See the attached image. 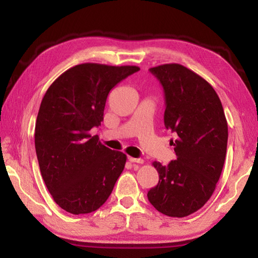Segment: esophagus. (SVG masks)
Instances as JSON below:
<instances>
[{
  "mask_svg": "<svg viewBox=\"0 0 258 258\" xmlns=\"http://www.w3.org/2000/svg\"><path fill=\"white\" fill-rule=\"evenodd\" d=\"M130 163H137V164H143L142 158H133V157H128Z\"/></svg>",
  "mask_w": 258,
  "mask_h": 258,
  "instance_id": "esophagus-1",
  "label": "esophagus"
}]
</instances>
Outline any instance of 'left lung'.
Here are the masks:
<instances>
[{
  "instance_id": "8db88e82",
  "label": "left lung",
  "mask_w": 258,
  "mask_h": 258,
  "mask_svg": "<svg viewBox=\"0 0 258 258\" xmlns=\"http://www.w3.org/2000/svg\"><path fill=\"white\" fill-rule=\"evenodd\" d=\"M165 93V127L177 135L171 141L176 159L154 161L158 184L148 192L157 211L171 217L197 212L212 197L223 169L228 121L215 90L198 74L178 63L149 69Z\"/></svg>"
}]
</instances>
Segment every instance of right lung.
Segmentation results:
<instances>
[{"label": "right lung", "mask_w": 258, "mask_h": 258, "mask_svg": "<svg viewBox=\"0 0 258 258\" xmlns=\"http://www.w3.org/2000/svg\"><path fill=\"white\" fill-rule=\"evenodd\" d=\"M139 71L137 66L82 63L47 89L35 125V149L47 190L66 212L97 211L123 172L126 155L104 147L90 131L101 125L112 87Z\"/></svg>", "instance_id": "add662e5"}]
</instances>
